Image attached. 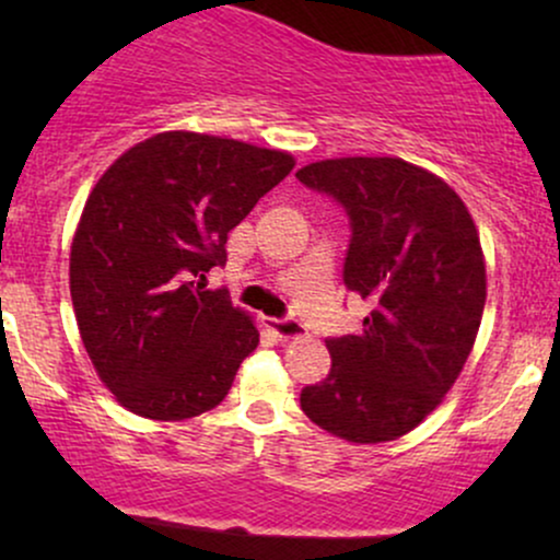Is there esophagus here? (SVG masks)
<instances>
[{
	"label": "esophagus",
	"instance_id": "obj_1",
	"mask_svg": "<svg viewBox=\"0 0 560 560\" xmlns=\"http://www.w3.org/2000/svg\"><path fill=\"white\" fill-rule=\"evenodd\" d=\"M271 329L279 334L281 339H294V337H300V334H302V324L298 318L284 316V318H273Z\"/></svg>",
	"mask_w": 560,
	"mask_h": 560
}]
</instances>
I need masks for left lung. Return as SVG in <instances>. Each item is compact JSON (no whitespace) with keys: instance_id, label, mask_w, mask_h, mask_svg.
Listing matches in <instances>:
<instances>
[{"instance_id":"8db88e82","label":"left lung","mask_w":560,"mask_h":560,"mask_svg":"<svg viewBox=\"0 0 560 560\" xmlns=\"http://www.w3.org/2000/svg\"><path fill=\"white\" fill-rule=\"evenodd\" d=\"M298 178L345 210L342 279L371 302L361 334L326 339L331 371L300 405L347 442L397 440L442 402L477 339L487 300L477 226L442 178L400 158L320 160Z\"/></svg>"}]
</instances>
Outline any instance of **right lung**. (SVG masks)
<instances>
[{"label": "right lung", "instance_id": "obj_1", "mask_svg": "<svg viewBox=\"0 0 560 560\" xmlns=\"http://www.w3.org/2000/svg\"><path fill=\"white\" fill-rule=\"evenodd\" d=\"M292 168L287 152L168 131L96 182L70 249V298L96 374L128 410L182 421L229 395L260 334L229 289L202 281L226 266L229 231Z\"/></svg>", "mask_w": 560, "mask_h": 560}]
</instances>
